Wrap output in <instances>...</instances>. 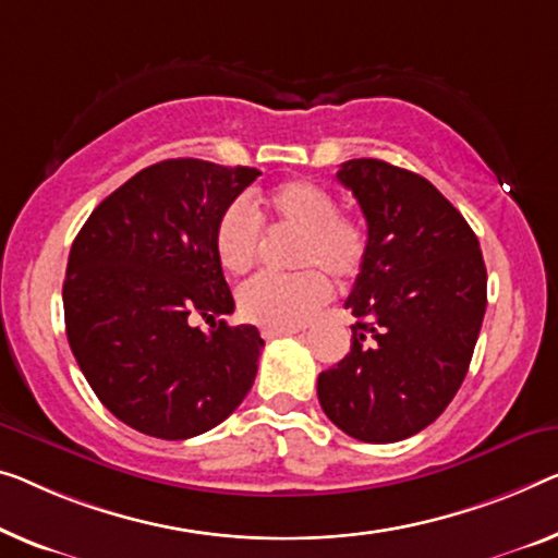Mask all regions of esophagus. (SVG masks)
Listing matches in <instances>:
<instances>
[{
    "label": "esophagus",
    "instance_id": "obj_1",
    "mask_svg": "<svg viewBox=\"0 0 558 558\" xmlns=\"http://www.w3.org/2000/svg\"><path fill=\"white\" fill-rule=\"evenodd\" d=\"M295 328L290 330H276V328H263V338L265 340H276V338H282V336H295Z\"/></svg>",
    "mask_w": 558,
    "mask_h": 558
}]
</instances>
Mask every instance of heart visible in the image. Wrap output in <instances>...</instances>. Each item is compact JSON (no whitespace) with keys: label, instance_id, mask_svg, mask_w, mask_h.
<instances>
[{"label":"heart","instance_id":"b5f03b06","mask_svg":"<svg viewBox=\"0 0 558 558\" xmlns=\"http://www.w3.org/2000/svg\"><path fill=\"white\" fill-rule=\"evenodd\" d=\"M265 205L282 228L298 230L295 265L301 272H260L238 290L243 318L263 328L303 326L328 303L326 269L340 282L361 276L368 257V228L351 213H340L330 190L305 180H290L265 195ZM263 243V226L247 199H232L215 226V255L228 272L253 268Z\"/></svg>","mask_w":558,"mask_h":558}]
</instances>
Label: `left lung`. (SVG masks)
Instances as JSON below:
<instances>
[{"instance_id":"8db88e82","label":"left lung","mask_w":558,"mask_h":558,"mask_svg":"<svg viewBox=\"0 0 558 558\" xmlns=\"http://www.w3.org/2000/svg\"><path fill=\"white\" fill-rule=\"evenodd\" d=\"M368 222V257L345 307L351 353L318 376L343 434L396 444L430 426L461 388L486 313V265L463 215L411 170L361 157L338 170Z\"/></svg>"}]
</instances>
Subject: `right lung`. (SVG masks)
I'll return each mask as SVG.
<instances>
[{
    "label": "right lung",
    "instance_id": "obj_1",
    "mask_svg": "<svg viewBox=\"0 0 558 558\" xmlns=\"http://www.w3.org/2000/svg\"><path fill=\"white\" fill-rule=\"evenodd\" d=\"M257 174L195 157L149 165L74 238L62 288L66 340L105 409L140 434H205L253 388L265 343L255 326L215 323L235 301L213 235ZM197 317L211 330L199 331Z\"/></svg>",
    "mask_w": 558,
    "mask_h": 558
}]
</instances>
